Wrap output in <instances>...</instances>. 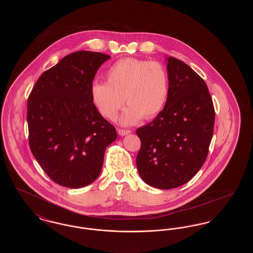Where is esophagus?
Returning a JSON list of instances; mask_svg holds the SVG:
<instances>
[{"label": "esophagus", "instance_id": "34e87169", "mask_svg": "<svg viewBox=\"0 0 253 253\" xmlns=\"http://www.w3.org/2000/svg\"><path fill=\"white\" fill-rule=\"evenodd\" d=\"M129 133H131L130 130H119V134L121 136H124V135L129 134Z\"/></svg>", "mask_w": 253, "mask_h": 253}]
</instances>
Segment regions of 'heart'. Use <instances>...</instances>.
Listing matches in <instances>:
<instances>
[{
	"label": "heart",
	"mask_w": 253,
	"mask_h": 253,
	"mask_svg": "<svg viewBox=\"0 0 253 253\" xmlns=\"http://www.w3.org/2000/svg\"><path fill=\"white\" fill-rule=\"evenodd\" d=\"M105 77L106 83L91 86V97L99 113L108 120H116L124 98L129 104L121 118L125 126L143 117L146 120L156 117L167 101L168 75L158 62L122 59L109 67Z\"/></svg>",
	"instance_id": "b5f03b06"
}]
</instances>
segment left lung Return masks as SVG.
Instances as JSON below:
<instances>
[{
	"label": "left lung",
	"mask_w": 253,
	"mask_h": 253,
	"mask_svg": "<svg viewBox=\"0 0 253 253\" xmlns=\"http://www.w3.org/2000/svg\"><path fill=\"white\" fill-rule=\"evenodd\" d=\"M169 95L157 118L137 129L136 167L148 185L169 190L203 166L214 125V108L203 79L183 61L166 57Z\"/></svg>",
	"instance_id": "left-lung-1"
}]
</instances>
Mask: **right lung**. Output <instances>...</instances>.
<instances>
[{
	"mask_svg": "<svg viewBox=\"0 0 253 253\" xmlns=\"http://www.w3.org/2000/svg\"><path fill=\"white\" fill-rule=\"evenodd\" d=\"M111 57L79 51L64 57L37 81L27 101L29 145L49 177L79 189L98 177L115 127L91 97L98 68Z\"/></svg>",
	"mask_w": 253,
	"mask_h": 253,
	"instance_id": "obj_1",
	"label": "right lung"
}]
</instances>
